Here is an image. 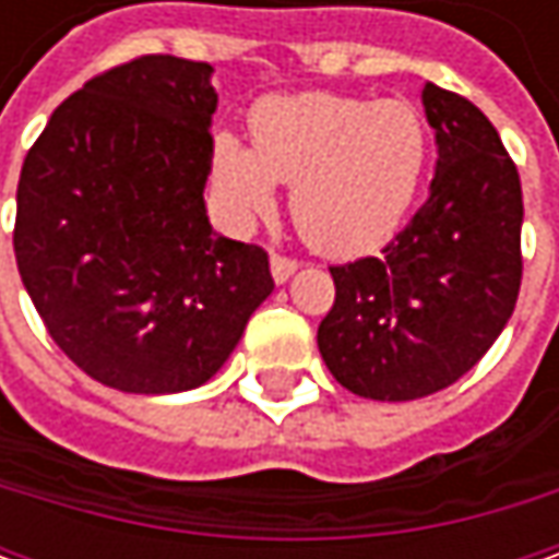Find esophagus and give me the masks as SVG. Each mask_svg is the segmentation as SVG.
<instances>
[{"label": "esophagus", "instance_id": "esophagus-1", "mask_svg": "<svg viewBox=\"0 0 559 559\" xmlns=\"http://www.w3.org/2000/svg\"><path fill=\"white\" fill-rule=\"evenodd\" d=\"M295 270H298V261H295V258H286V254H273V258H270V273H273L276 283H286Z\"/></svg>", "mask_w": 559, "mask_h": 559}]
</instances>
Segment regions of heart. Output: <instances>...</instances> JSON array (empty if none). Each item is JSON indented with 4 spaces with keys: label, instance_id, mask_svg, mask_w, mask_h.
Instances as JSON below:
<instances>
[{
    "label": "heart",
    "instance_id": "heart-1",
    "mask_svg": "<svg viewBox=\"0 0 559 559\" xmlns=\"http://www.w3.org/2000/svg\"><path fill=\"white\" fill-rule=\"evenodd\" d=\"M429 123L407 98L298 93L251 111V148L214 140L211 180L224 211L267 217L276 186H292V221L305 242L348 258L395 236L429 167Z\"/></svg>",
    "mask_w": 559,
    "mask_h": 559
}]
</instances>
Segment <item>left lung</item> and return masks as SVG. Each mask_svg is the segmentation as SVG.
Masks as SVG:
<instances>
[{
  "mask_svg": "<svg viewBox=\"0 0 559 559\" xmlns=\"http://www.w3.org/2000/svg\"><path fill=\"white\" fill-rule=\"evenodd\" d=\"M439 162L411 224L379 258L330 267L333 311L317 345L335 382L373 401L448 389L495 345L516 308L523 189L491 120L423 86Z\"/></svg>",
  "mask_w": 559,
  "mask_h": 559,
  "instance_id": "left-lung-1",
  "label": "left lung"
}]
</instances>
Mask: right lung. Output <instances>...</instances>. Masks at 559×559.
Instances as JSON below:
<instances>
[{"instance_id": "1", "label": "right lung", "mask_w": 559, "mask_h": 559, "mask_svg": "<svg viewBox=\"0 0 559 559\" xmlns=\"http://www.w3.org/2000/svg\"><path fill=\"white\" fill-rule=\"evenodd\" d=\"M214 68L142 55L52 111L24 158L14 258L55 345L130 395L207 382L273 292L267 251L214 233Z\"/></svg>"}]
</instances>
